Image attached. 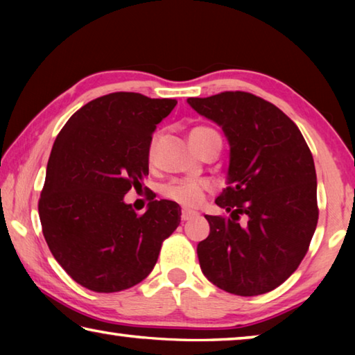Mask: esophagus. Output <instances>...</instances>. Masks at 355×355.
<instances>
[{
	"label": "esophagus",
	"mask_w": 355,
	"mask_h": 355,
	"mask_svg": "<svg viewBox=\"0 0 355 355\" xmlns=\"http://www.w3.org/2000/svg\"><path fill=\"white\" fill-rule=\"evenodd\" d=\"M196 216H197L196 211H191V209H183V211H182V220L183 222L184 220H189L192 218H196Z\"/></svg>",
	"instance_id": "34e87169"
}]
</instances>
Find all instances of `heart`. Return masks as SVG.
Segmentation results:
<instances>
[{"label":"heart","mask_w":355,"mask_h":355,"mask_svg":"<svg viewBox=\"0 0 355 355\" xmlns=\"http://www.w3.org/2000/svg\"><path fill=\"white\" fill-rule=\"evenodd\" d=\"M208 136H219V135H218V131L209 128V127H205V125L194 127L189 133L191 142H197ZM156 137L158 136L153 135L152 141H150V146H148V158L150 159L153 158ZM207 188H208V184L205 182H202V180L177 178V180H172V182H169V183H166L163 188H161V192H163V196L167 197V199L182 203V205L197 207L202 202Z\"/></svg>","instance_id":"obj_1"}]
</instances>
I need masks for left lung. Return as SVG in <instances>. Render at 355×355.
Listing matches in <instances>:
<instances>
[{
	"instance_id": "1",
	"label": "left lung",
	"mask_w": 355,
	"mask_h": 355,
	"mask_svg": "<svg viewBox=\"0 0 355 355\" xmlns=\"http://www.w3.org/2000/svg\"><path fill=\"white\" fill-rule=\"evenodd\" d=\"M188 103L222 127L230 144L228 186L216 199L228 218L205 216L209 235L197 245L202 272L236 296L272 291L296 271L318 224L307 142L285 112L254 94L220 92Z\"/></svg>"
}]
</instances>
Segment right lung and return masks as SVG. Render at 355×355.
Masks as SVG:
<instances>
[{
	"mask_svg": "<svg viewBox=\"0 0 355 355\" xmlns=\"http://www.w3.org/2000/svg\"><path fill=\"white\" fill-rule=\"evenodd\" d=\"M177 100L136 92L103 95L78 110L51 148L39 216L53 257L76 284L116 293L152 272L180 224L172 200L137 214L123 197L148 175V146Z\"/></svg>",
	"mask_w": 355,
	"mask_h": 355,
	"instance_id": "1",
	"label": "right lung"
}]
</instances>
